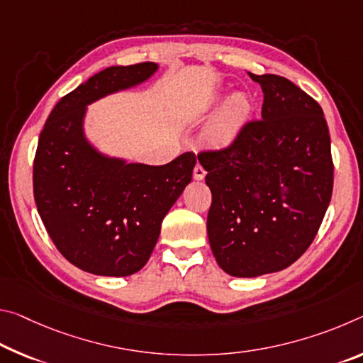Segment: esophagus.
Masks as SVG:
<instances>
[{
  "mask_svg": "<svg viewBox=\"0 0 363 363\" xmlns=\"http://www.w3.org/2000/svg\"><path fill=\"white\" fill-rule=\"evenodd\" d=\"M205 174H206V171L202 168V164H195V168H194V179H197V181L203 179Z\"/></svg>",
  "mask_w": 363,
  "mask_h": 363,
  "instance_id": "esophagus-1",
  "label": "esophagus"
}]
</instances>
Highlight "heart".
Listing matches in <instances>:
<instances>
[{
	"label": "heart",
	"instance_id": "heart-1",
	"mask_svg": "<svg viewBox=\"0 0 363 363\" xmlns=\"http://www.w3.org/2000/svg\"><path fill=\"white\" fill-rule=\"evenodd\" d=\"M226 99L224 91H218L213 96V103L218 105ZM252 113V103L244 94H235L226 101V105L213 119L208 130H206V139L215 147H226L238 137L239 130L245 124Z\"/></svg>",
	"mask_w": 363,
	"mask_h": 363
}]
</instances>
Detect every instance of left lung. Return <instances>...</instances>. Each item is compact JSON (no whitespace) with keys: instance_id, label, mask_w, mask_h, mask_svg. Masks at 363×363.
Wrapping results in <instances>:
<instances>
[{"instance_id":"left-lung-1","label":"left lung","mask_w":363,"mask_h":363,"mask_svg":"<svg viewBox=\"0 0 363 363\" xmlns=\"http://www.w3.org/2000/svg\"><path fill=\"white\" fill-rule=\"evenodd\" d=\"M262 119L221 150L200 152L211 191L206 231L220 267L238 278L281 272L313 242L335 166L323 109L286 77L250 74Z\"/></svg>"}]
</instances>
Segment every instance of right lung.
Listing matches in <instances>:
<instances>
[{"instance_id": "1", "label": "right lung", "mask_w": 363, "mask_h": 363, "mask_svg": "<svg viewBox=\"0 0 363 363\" xmlns=\"http://www.w3.org/2000/svg\"><path fill=\"white\" fill-rule=\"evenodd\" d=\"M155 62L111 66L62 96L40 132L33 197L56 249L84 272L129 276L148 262L161 221L192 179L197 158L182 153L163 166L125 163L85 139L87 105L142 84Z\"/></svg>"}]
</instances>
